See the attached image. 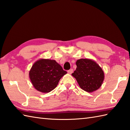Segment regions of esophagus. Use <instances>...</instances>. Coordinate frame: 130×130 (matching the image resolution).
I'll return each instance as SVG.
<instances>
[{
    "mask_svg": "<svg viewBox=\"0 0 130 130\" xmlns=\"http://www.w3.org/2000/svg\"><path fill=\"white\" fill-rule=\"evenodd\" d=\"M73 69H70V70H69L68 71V73L69 74H71V73H73Z\"/></svg>",
    "mask_w": 130,
    "mask_h": 130,
    "instance_id": "1",
    "label": "esophagus"
}]
</instances>
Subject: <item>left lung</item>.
<instances>
[{
	"mask_svg": "<svg viewBox=\"0 0 130 130\" xmlns=\"http://www.w3.org/2000/svg\"><path fill=\"white\" fill-rule=\"evenodd\" d=\"M76 70L71 74L82 89L92 93L102 86L104 71L97 63L89 59H80L76 62Z\"/></svg>",
	"mask_w": 130,
	"mask_h": 130,
	"instance_id": "left-lung-1",
	"label": "left lung"
}]
</instances>
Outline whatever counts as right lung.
<instances>
[{"instance_id": "add662e5", "label": "right lung", "mask_w": 130, "mask_h": 130, "mask_svg": "<svg viewBox=\"0 0 130 130\" xmlns=\"http://www.w3.org/2000/svg\"><path fill=\"white\" fill-rule=\"evenodd\" d=\"M67 73L55 60L41 59L32 65L29 76L36 89L48 93L57 87L60 79Z\"/></svg>"}]
</instances>
